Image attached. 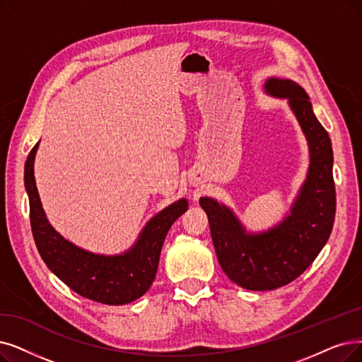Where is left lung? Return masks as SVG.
Listing matches in <instances>:
<instances>
[{
  "mask_svg": "<svg viewBox=\"0 0 362 362\" xmlns=\"http://www.w3.org/2000/svg\"><path fill=\"white\" fill-rule=\"evenodd\" d=\"M270 95L288 98L310 148L308 181L291 209L276 228L250 236L226 206L200 199L208 215L214 248L221 269L239 286L267 291L297 279L327 243L336 216V185L332 148L324 126L315 117L306 90L291 80L270 78Z\"/></svg>",
  "mask_w": 362,
  "mask_h": 362,
  "instance_id": "left-lung-1",
  "label": "left lung"
}]
</instances>
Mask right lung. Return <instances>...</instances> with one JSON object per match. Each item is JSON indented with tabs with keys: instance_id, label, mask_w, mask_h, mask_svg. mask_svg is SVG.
I'll return each mask as SVG.
<instances>
[{
	"instance_id": "1",
	"label": "right lung",
	"mask_w": 362,
	"mask_h": 362,
	"mask_svg": "<svg viewBox=\"0 0 362 362\" xmlns=\"http://www.w3.org/2000/svg\"><path fill=\"white\" fill-rule=\"evenodd\" d=\"M37 148L38 144L26 158L25 187L30 196L33 236L42 262L72 291L103 305H126L146 294L156 278L165 238L189 208L187 200L181 199L156 215L142 230L135 247L124 255L86 252L57 235L46 218L34 178Z\"/></svg>"
}]
</instances>
